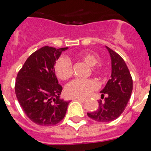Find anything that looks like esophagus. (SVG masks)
<instances>
[{"label":"esophagus","mask_w":151,"mask_h":151,"mask_svg":"<svg viewBox=\"0 0 151 151\" xmlns=\"http://www.w3.org/2000/svg\"><path fill=\"white\" fill-rule=\"evenodd\" d=\"M77 99L79 101H81V102H85V101H86L85 99H82V98H77Z\"/></svg>","instance_id":"esophagus-1"}]
</instances>
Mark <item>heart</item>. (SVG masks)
<instances>
[{
	"label": "heart",
	"mask_w": 151,
	"mask_h": 151,
	"mask_svg": "<svg viewBox=\"0 0 151 151\" xmlns=\"http://www.w3.org/2000/svg\"><path fill=\"white\" fill-rule=\"evenodd\" d=\"M77 58L88 66H91V70L95 74L100 75L102 74L103 71L101 66L97 64L99 58L94 53L89 51H83L77 55ZM55 71L59 79L62 80H68L72 74L71 63L68 59L60 58L56 61ZM96 83L92 80H74L66 85L65 91L66 95L69 97L84 98L88 96L93 91L96 89Z\"/></svg>",
	"instance_id": "b5f03b06"
}]
</instances>
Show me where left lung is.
<instances>
[{"label": "left lung", "mask_w": 151, "mask_h": 151, "mask_svg": "<svg viewBox=\"0 0 151 151\" xmlns=\"http://www.w3.org/2000/svg\"><path fill=\"white\" fill-rule=\"evenodd\" d=\"M112 65L110 80L101 91V99L106 96L104 101H99V108L88 116L98 122H109L117 119L124 111L128 104L132 89L133 81L129 70L123 59L118 53L108 47Z\"/></svg>", "instance_id": "obj_1"}]
</instances>
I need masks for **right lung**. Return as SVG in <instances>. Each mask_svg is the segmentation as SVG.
<instances>
[{"label": "right lung", "mask_w": 151, "mask_h": 151, "mask_svg": "<svg viewBox=\"0 0 151 151\" xmlns=\"http://www.w3.org/2000/svg\"><path fill=\"white\" fill-rule=\"evenodd\" d=\"M68 47L45 46L30 55L17 74L15 93L30 121L52 126L63 119L69 101L60 99L63 88L55 73V62Z\"/></svg>", "instance_id": "1"}]
</instances>
